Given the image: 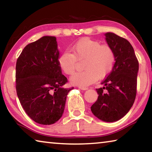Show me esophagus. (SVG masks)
Here are the masks:
<instances>
[{
    "label": "esophagus",
    "instance_id": "34e87169",
    "mask_svg": "<svg viewBox=\"0 0 152 152\" xmlns=\"http://www.w3.org/2000/svg\"><path fill=\"white\" fill-rule=\"evenodd\" d=\"M79 88L82 90V91H86V90H88V88H87V87H81V86H79Z\"/></svg>",
    "mask_w": 152,
    "mask_h": 152
}]
</instances>
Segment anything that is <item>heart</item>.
Instances as JSON below:
<instances>
[{"label": "heart", "mask_w": 152, "mask_h": 152, "mask_svg": "<svg viewBox=\"0 0 152 152\" xmlns=\"http://www.w3.org/2000/svg\"><path fill=\"white\" fill-rule=\"evenodd\" d=\"M72 53L66 51L59 58L58 63L64 73L71 75L76 70L77 60H84L85 70L71 76L74 85L86 87L98 79L107 76L112 71L115 62V53L109 45H103L88 38L79 40L71 49Z\"/></svg>", "instance_id": "heart-1"}]
</instances>
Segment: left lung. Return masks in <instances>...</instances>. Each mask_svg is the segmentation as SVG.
I'll list each match as a JSON object with an SVG mask.
<instances>
[{
  "label": "left lung",
  "mask_w": 152,
  "mask_h": 152,
  "mask_svg": "<svg viewBox=\"0 0 152 152\" xmlns=\"http://www.w3.org/2000/svg\"><path fill=\"white\" fill-rule=\"evenodd\" d=\"M105 40L115 53L112 71L96 89L97 101L91 107L95 117L104 122L123 118L134 103L137 92L139 62L134 50L127 39L113 33L104 34Z\"/></svg>",
  "instance_id": "left-lung-1"
}]
</instances>
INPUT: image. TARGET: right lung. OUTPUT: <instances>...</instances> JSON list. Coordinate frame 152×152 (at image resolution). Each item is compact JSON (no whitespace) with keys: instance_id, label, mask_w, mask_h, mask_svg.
Listing matches in <instances>:
<instances>
[{"instance_id":"1","label":"right lung","mask_w":152,"mask_h":152,"mask_svg":"<svg viewBox=\"0 0 152 152\" xmlns=\"http://www.w3.org/2000/svg\"><path fill=\"white\" fill-rule=\"evenodd\" d=\"M60 51L54 36H43L25 46L16 64L18 98L31 119L51 125L62 116L66 97L74 88H64L68 80L61 73Z\"/></svg>"}]
</instances>
